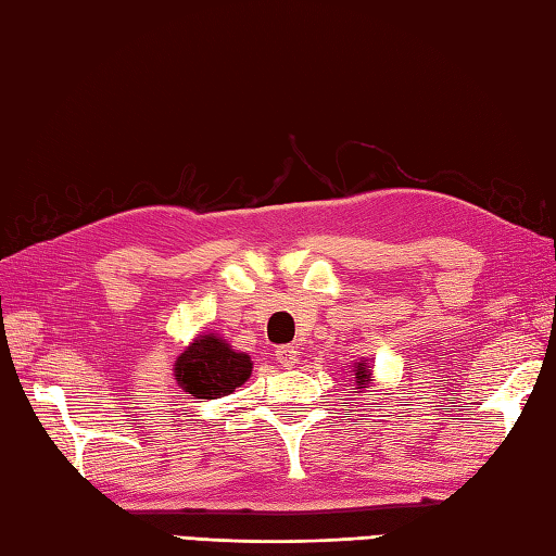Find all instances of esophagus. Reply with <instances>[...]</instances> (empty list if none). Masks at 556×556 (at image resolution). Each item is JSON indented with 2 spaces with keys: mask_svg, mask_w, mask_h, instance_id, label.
<instances>
[{
  "mask_svg": "<svg viewBox=\"0 0 556 556\" xmlns=\"http://www.w3.org/2000/svg\"><path fill=\"white\" fill-rule=\"evenodd\" d=\"M275 356H277V361H279V365L281 368H293V365L299 363V349H293V346H279L277 351H275Z\"/></svg>",
  "mask_w": 556,
  "mask_h": 556,
  "instance_id": "34e87169",
  "label": "esophagus"
}]
</instances>
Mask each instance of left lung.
Returning <instances> with one entry per match:
<instances>
[{
	"instance_id": "1",
	"label": "left lung",
	"mask_w": 556,
	"mask_h": 556,
	"mask_svg": "<svg viewBox=\"0 0 556 556\" xmlns=\"http://www.w3.org/2000/svg\"><path fill=\"white\" fill-rule=\"evenodd\" d=\"M353 372H356V380H353V382L358 384L356 389H365V387L370 384V365H365V363L361 361V363L356 365V370H353Z\"/></svg>"
}]
</instances>
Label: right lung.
I'll list each match as a JSON object with an SVG mask.
<instances>
[{
  "label": "right lung",
  "instance_id": "add662e5",
  "mask_svg": "<svg viewBox=\"0 0 556 556\" xmlns=\"http://www.w3.org/2000/svg\"><path fill=\"white\" fill-rule=\"evenodd\" d=\"M253 363L248 353L233 351L215 334L193 339L174 363V380L195 399H219L231 394L251 377Z\"/></svg>",
  "mask_w": 556,
  "mask_h": 556
}]
</instances>
